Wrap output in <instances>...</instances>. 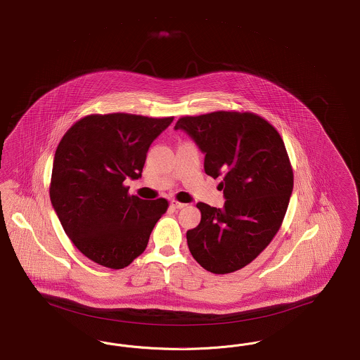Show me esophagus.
Segmentation results:
<instances>
[{"label": "esophagus", "instance_id": "1", "mask_svg": "<svg viewBox=\"0 0 360 360\" xmlns=\"http://www.w3.org/2000/svg\"><path fill=\"white\" fill-rule=\"evenodd\" d=\"M170 206H172L173 209H182V207H185L186 205H185V203H182V202L172 201L170 202Z\"/></svg>", "mask_w": 360, "mask_h": 360}]
</instances>
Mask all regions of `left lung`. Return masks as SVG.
I'll return each mask as SVG.
<instances>
[{
    "label": "left lung",
    "instance_id": "1",
    "mask_svg": "<svg viewBox=\"0 0 360 360\" xmlns=\"http://www.w3.org/2000/svg\"><path fill=\"white\" fill-rule=\"evenodd\" d=\"M182 129L205 154V173L222 178V209L198 202L201 222L187 231L190 253L206 271L236 272L271 244L287 213L293 172L284 142L271 123L252 112L217 111L184 116Z\"/></svg>",
    "mask_w": 360,
    "mask_h": 360
}]
</instances>
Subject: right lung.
<instances>
[{
  "mask_svg": "<svg viewBox=\"0 0 360 360\" xmlns=\"http://www.w3.org/2000/svg\"><path fill=\"white\" fill-rule=\"evenodd\" d=\"M174 117L88 115L60 141L49 195L61 226L89 259L122 269L141 256L169 202L129 195L124 179L142 176L148 147Z\"/></svg>",
  "mask_w": 360,
  "mask_h": 360,
  "instance_id": "obj_1",
  "label": "right lung"
}]
</instances>
